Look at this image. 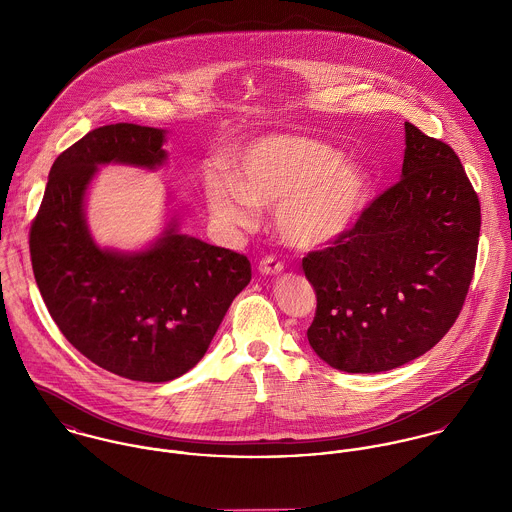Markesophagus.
<instances>
[{
  "label": "esophagus",
  "instance_id": "1",
  "mask_svg": "<svg viewBox=\"0 0 512 512\" xmlns=\"http://www.w3.org/2000/svg\"><path fill=\"white\" fill-rule=\"evenodd\" d=\"M258 270H260V274H264V276H278V274L284 272V264H282L280 260H276L274 256H268V258L260 260Z\"/></svg>",
  "mask_w": 512,
  "mask_h": 512
}]
</instances>
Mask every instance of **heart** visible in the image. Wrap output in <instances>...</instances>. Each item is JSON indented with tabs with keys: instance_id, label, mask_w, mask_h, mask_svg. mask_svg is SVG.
I'll return each mask as SVG.
<instances>
[{
	"instance_id": "heart-1",
	"label": "heart",
	"mask_w": 512,
	"mask_h": 512,
	"mask_svg": "<svg viewBox=\"0 0 512 512\" xmlns=\"http://www.w3.org/2000/svg\"><path fill=\"white\" fill-rule=\"evenodd\" d=\"M220 220L250 226L258 207H276L280 238L299 250H317L345 238L372 199V173L321 140L270 134L246 147L236 177L217 171L205 183Z\"/></svg>"
}]
</instances>
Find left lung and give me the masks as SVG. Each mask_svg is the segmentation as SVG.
<instances>
[{"mask_svg": "<svg viewBox=\"0 0 512 512\" xmlns=\"http://www.w3.org/2000/svg\"><path fill=\"white\" fill-rule=\"evenodd\" d=\"M402 175L341 240L303 258L317 295L307 339L327 365H406L455 323L469 290L481 205L457 153L406 122Z\"/></svg>", "mask_w": 512, "mask_h": 512, "instance_id": "8db88e82", "label": "left lung"}]
</instances>
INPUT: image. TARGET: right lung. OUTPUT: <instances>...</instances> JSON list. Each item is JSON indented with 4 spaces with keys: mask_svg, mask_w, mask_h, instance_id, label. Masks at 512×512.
I'll list each match as a JSON object with an SVG mask.
<instances>
[{
    "mask_svg": "<svg viewBox=\"0 0 512 512\" xmlns=\"http://www.w3.org/2000/svg\"><path fill=\"white\" fill-rule=\"evenodd\" d=\"M165 130L110 124L63 151L49 173L29 248L35 282L67 341L94 365L167 382L207 353L250 262L179 232L175 217L142 250L102 248L86 222V193L102 165L157 169Z\"/></svg>",
    "mask_w": 512,
    "mask_h": 512,
    "instance_id": "1",
    "label": "right lung"
}]
</instances>
